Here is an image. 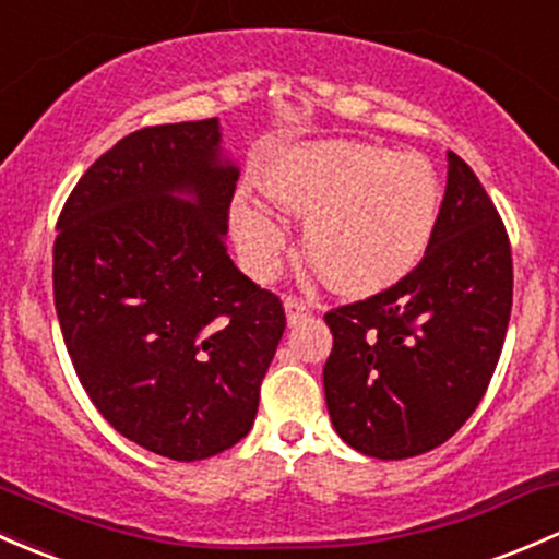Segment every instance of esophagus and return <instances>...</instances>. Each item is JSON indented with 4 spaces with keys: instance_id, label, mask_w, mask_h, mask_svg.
Listing matches in <instances>:
<instances>
[{
    "instance_id": "34e87169",
    "label": "esophagus",
    "mask_w": 559,
    "mask_h": 559,
    "mask_svg": "<svg viewBox=\"0 0 559 559\" xmlns=\"http://www.w3.org/2000/svg\"><path fill=\"white\" fill-rule=\"evenodd\" d=\"M285 312H287V322L296 325V322L307 320L312 314V304L304 301L301 296H285Z\"/></svg>"
}]
</instances>
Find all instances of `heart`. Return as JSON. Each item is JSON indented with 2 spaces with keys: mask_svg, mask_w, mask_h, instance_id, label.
<instances>
[{
  "mask_svg": "<svg viewBox=\"0 0 559 559\" xmlns=\"http://www.w3.org/2000/svg\"><path fill=\"white\" fill-rule=\"evenodd\" d=\"M269 199L309 217L307 255L338 293L368 296L419 263L439 217V182L419 155L353 142L293 147L266 171ZM231 226L247 269L269 277L285 250V228L263 201L241 193Z\"/></svg>",
  "mask_w": 559,
  "mask_h": 559,
  "instance_id": "b5f03b06",
  "label": "heart"
}]
</instances>
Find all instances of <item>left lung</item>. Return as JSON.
Here are the masks:
<instances>
[{"mask_svg": "<svg viewBox=\"0 0 559 559\" xmlns=\"http://www.w3.org/2000/svg\"><path fill=\"white\" fill-rule=\"evenodd\" d=\"M423 261L395 285L325 312L322 368L336 433L353 450L404 460L452 439L485 399L511 314L503 221L460 155Z\"/></svg>", "mask_w": 559, "mask_h": 559, "instance_id": "left-lung-1", "label": "left lung"}]
</instances>
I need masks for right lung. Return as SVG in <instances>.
<instances>
[{"label":"right lung","instance_id":"add662e5","mask_svg":"<svg viewBox=\"0 0 559 559\" xmlns=\"http://www.w3.org/2000/svg\"><path fill=\"white\" fill-rule=\"evenodd\" d=\"M237 180L217 118L147 126L88 166L56 226V314L80 384L120 436L180 463L250 433L287 325L277 293L228 255Z\"/></svg>","mask_w":559,"mask_h":559}]
</instances>
